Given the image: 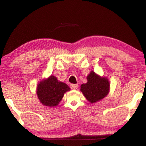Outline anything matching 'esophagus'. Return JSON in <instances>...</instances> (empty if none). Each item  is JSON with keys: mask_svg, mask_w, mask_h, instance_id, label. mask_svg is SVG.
Returning a JSON list of instances; mask_svg holds the SVG:
<instances>
[{"mask_svg": "<svg viewBox=\"0 0 146 146\" xmlns=\"http://www.w3.org/2000/svg\"><path fill=\"white\" fill-rule=\"evenodd\" d=\"M70 87L72 90H77V88H78V86L77 84H71Z\"/></svg>", "mask_w": 146, "mask_h": 146, "instance_id": "34e87169", "label": "esophagus"}]
</instances>
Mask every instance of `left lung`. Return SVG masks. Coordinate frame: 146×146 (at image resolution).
I'll return each mask as SVG.
<instances>
[{"mask_svg": "<svg viewBox=\"0 0 146 146\" xmlns=\"http://www.w3.org/2000/svg\"><path fill=\"white\" fill-rule=\"evenodd\" d=\"M86 78L88 82L80 86V91L90 103L97 102L108 95L110 83L106 76H101L91 71Z\"/></svg>", "mask_w": 146, "mask_h": 146, "instance_id": "obj_1", "label": "left lung"}]
</instances>
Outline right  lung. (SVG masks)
I'll return each instance as SVG.
<instances>
[{
    "label": "right lung",
    "instance_id": "1",
    "mask_svg": "<svg viewBox=\"0 0 146 146\" xmlns=\"http://www.w3.org/2000/svg\"><path fill=\"white\" fill-rule=\"evenodd\" d=\"M69 91L70 88L66 83L60 82L51 75L38 83L36 93L42 104L53 108L58 105L64 93Z\"/></svg>",
    "mask_w": 146,
    "mask_h": 146
}]
</instances>
